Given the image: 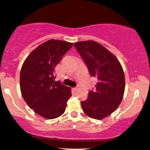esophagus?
Returning a JSON list of instances; mask_svg holds the SVG:
<instances>
[{
	"mask_svg": "<svg viewBox=\"0 0 150 150\" xmlns=\"http://www.w3.org/2000/svg\"><path fill=\"white\" fill-rule=\"evenodd\" d=\"M78 89H79V86H76V87L73 88V89L74 91H77V90H78Z\"/></svg>",
	"mask_w": 150,
	"mask_h": 150,
	"instance_id": "34e87169",
	"label": "esophagus"
}]
</instances>
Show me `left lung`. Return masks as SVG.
Returning <instances> with one entry per match:
<instances>
[{
	"mask_svg": "<svg viewBox=\"0 0 150 150\" xmlns=\"http://www.w3.org/2000/svg\"><path fill=\"white\" fill-rule=\"evenodd\" d=\"M98 83L89 90L88 98L81 102L83 111L92 118L100 120L113 112L121 103L125 89V76L118 60L105 47L92 40L74 44Z\"/></svg>",
	"mask_w": 150,
	"mask_h": 150,
	"instance_id": "1",
	"label": "left lung"
}]
</instances>
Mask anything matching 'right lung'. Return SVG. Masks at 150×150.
<instances>
[{
	"label": "right lung",
	"mask_w": 150,
	"mask_h": 150,
	"mask_svg": "<svg viewBox=\"0 0 150 150\" xmlns=\"http://www.w3.org/2000/svg\"><path fill=\"white\" fill-rule=\"evenodd\" d=\"M68 42L50 40L38 46L28 55L20 73L23 98L36 113L47 119L62 115L71 89L55 81V68L63 55L72 47Z\"/></svg>",
	"instance_id": "right-lung-1"
}]
</instances>
